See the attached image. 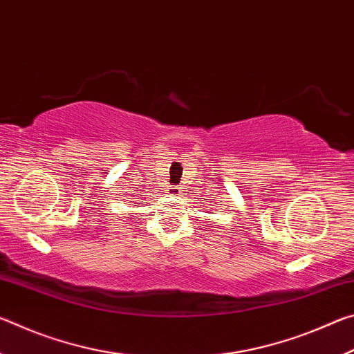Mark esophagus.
<instances>
[{
    "mask_svg": "<svg viewBox=\"0 0 354 354\" xmlns=\"http://www.w3.org/2000/svg\"><path fill=\"white\" fill-rule=\"evenodd\" d=\"M179 192H181V187H178V185H169V187H167V194L170 195H178Z\"/></svg>",
    "mask_w": 354,
    "mask_h": 354,
    "instance_id": "esophagus-1",
    "label": "esophagus"
}]
</instances>
